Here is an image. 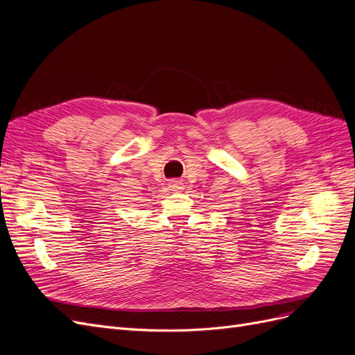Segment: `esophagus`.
I'll return each mask as SVG.
<instances>
[{
  "instance_id": "1",
  "label": "esophagus",
  "mask_w": 355,
  "mask_h": 355,
  "mask_svg": "<svg viewBox=\"0 0 355 355\" xmlns=\"http://www.w3.org/2000/svg\"><path fill=\"white\" fill-rule=\"evenodd\" d=\"M170 188H171V189H175V191H178V189H180L182 187H180V184H179L178 180H171V182H170Z\"/></svg>"
}]
</instances>
